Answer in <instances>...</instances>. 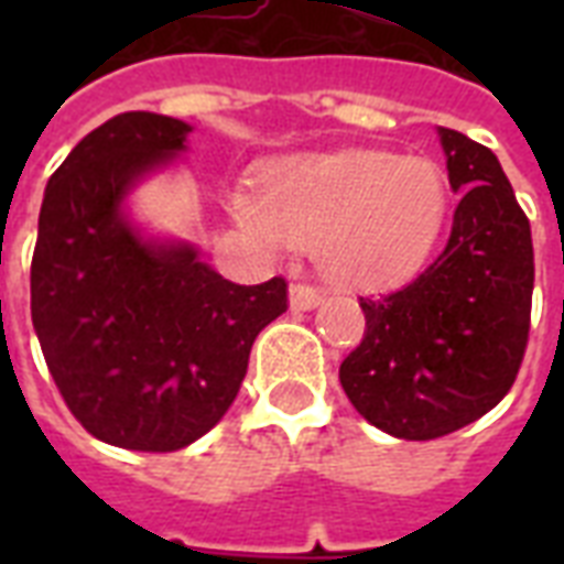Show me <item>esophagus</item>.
Returning a JSON list of instances; mask_svg holds the SVG:
<instances>
[{"mask_svg":"<svg viewBox=\"0 0 564 564\" xmlns=\"http://www.w3.org/2000/svg\"><path fill=\"white\" fill-rule=\"evenodd\" d=\"M290 304L292 310H313L322 304V290L313 286V283H292L290 286Z\"/></svg>","mask_w":564,"mask_h":564,"instance_id":"1","label":"esophagus"}]
</instances>
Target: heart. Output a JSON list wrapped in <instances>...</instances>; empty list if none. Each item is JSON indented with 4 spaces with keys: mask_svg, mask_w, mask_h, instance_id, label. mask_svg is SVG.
I'll return each mask as SVG.
<instances>
[{
    "mask_svg": "<svg viewBox=\"0 0 564 564\" xmlns=\"http://www.w3.org/2000/svg\"><path fill=\"white\" fill-rule=\"evenodd\" d=\"M234 219L265 246H316L345 281H392L419 269L447 213V181L419 154H310L274 166L263 198L234 195Z\"/></svg>",
    "mask_w": 564,
    "mask_h": 564,
    "instance_id": "heart-1",
    "label": "heart"
}]
</instances>
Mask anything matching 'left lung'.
I'll return each instance as SVG.
<instances>
[{
	"label": "left lung",
	"instance_id": "left-lung-1",
	"mask_svg": "<svg viewBox=\"0 0 564 564\" xmlns=\"http://www.w3.org/2000/svg\"><path fill=\"white\" fill-rule=\"evenodd\" d=\"M456 204L442 254L401 290L360 299L366 334L339 366L348 401L389 436L471 424L516 383L530 336L533 237L498 158L438 128Z\"/></svg>",
	"mask_w": 564,
	"mask_h": 564
}]
</instances>
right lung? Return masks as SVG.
I'll return each mask as SVG.
<instances>
[{"label": "right lung", "mask_w": 564, "mask_h": 564, "mask_svg": "<svg viewBox=\"0 0 564 564\" xmlns=\"http://www.w3.org/2000/svg\"><path fill=\"white\" fill-rule=\"evenodd\" d=\"M193 128L131 110L84 137L48 178L31 257V322L82 427L128 451L202 438L237 398L257 334L286 313V281L239 286L187 242H152L122 202Z\"/></svg>", "instance_id": "1"}]
</instances>
